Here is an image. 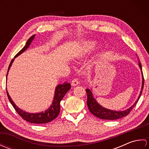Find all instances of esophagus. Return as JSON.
I'll return each mask as SVG.
<instances>
[{"label": "esophagus", "instance_id": "34e87169", "mask_svg": "<svg viewBox=\"0 0 149 149\" xmlns=\"http://www.w3.org/2000/svg\"><path fill=\"white\" fill-rule=\"evenodd\" d=\"M79 84V82L77 79H73L71 82V84L74 86H77V85H78Z\"/></svg>", "mask_w": 149, "mask_h": 149}]
</instances>
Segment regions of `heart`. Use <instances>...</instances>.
I'll use <instances>...</instances> for the list:
<instances>
[{"instance_id":"b5f03b06","label":"heart","mask_w":149,"mask_h":149,"mask_svg":"<svg viewBox=\"0 0 149 149\" xmlns=\"http://www.w3.org/2000/svg\"><path fill=\"white\" fill-rule=\"evenodd\" d=\"M97 43L94 41H88L84 45V49L85 52H91L96 48Z\"/></svg>"}]
</instances>
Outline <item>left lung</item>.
Listing matches in <instances>:
<instances>
[{
    "mask_svg": "<svg viewBox=\"0 0 149 149\" xmlns=\"http://www.w3.org/2000/svg\"><path fill=\"white\" fill-rule=\"evenodd\" d=\"M139 66H140V69L141 70L142 72V68H141V64L140 62H139ZM143 85H144V78L143 75L142 73V86L141 90L140 91V95H139L137 100L136 101L135 103L129 108L127 109L124 111H113L111 109H106L105 107L100 106V104L97 102V100L94 99L92 91H91L90 89H86V94H87V105L90 111L93 114V115L98 117L100 119L103 120H116L121 118L122 117H124L125 116L128 115L129 113L131 112V111L132 109V108L135 106L136 104H137L138 100L140 99V96L142 93V90L143 89Z\"/></svg>",
    "mask_w": 149,
    "mask_h": 149,
    "instance_id": "left-lung-1",
    "label": "left lung"
}]
</instances>
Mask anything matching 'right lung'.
<instances>
[{
	"label": "right lung",
	"mask_w": 149,
	"mask_h": 149,
	"mask_svg": "<svg viewBox=\"0 0 149 149\" xmlns=\"http://www.w3.org/2000/svg\"><path fill=\"white\" fill-rule=\"evenodd\" d=\"M35 34H34L32 36H31L29 40L27 41L26 45H25L23 49H22L20 51H19L15 58H17V56L20 55L22 52H24L28 47L31 45V42L33 40ZM14 61V59L11 60V61L9 64V68L8 70L7 75L8 74L9 70L11 66L12 65L13 62ZM7 75H6V79H7ZM71 85L70 83H65L63 84H59L56 86L54 93V100L52 105L48 109H47L45 111L41 112V113H27L26 111H24L23 110L19 108L17 106L15 105L13 101L12 100L11 98L9 96V95L8 92V90L6 89V92H7V95L8 97V99L9 102H11L12 106H13L14 109H15L16 111L18 113V114L20 115L24 120H26L27 122L33 123H46L52 121L53 120H54L57 116H58L59 113L60 112V102L63 99V98L64 97L65 95L68 92V91L70 90Z\"/></svg>",
	"instance_id": "1"
}]
</instances>
